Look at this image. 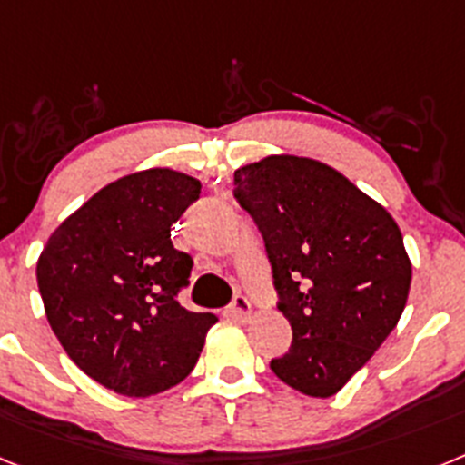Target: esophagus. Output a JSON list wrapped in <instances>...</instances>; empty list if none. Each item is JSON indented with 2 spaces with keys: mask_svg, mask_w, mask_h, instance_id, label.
I'll list each match as a JSON object with an SVG mask.
<instances>
[{
  "mask_svg": "<svg viewBox=\"0 0 465 465\" xmlns=\"http://www.w3.org/2000/svg\"><path fill=\"white\" fill-rule=\"evenodd\" d=\"M230 314L235 316L237 322H246L249 316H252V302H249V298L242 293H235L232 295V302H230Z\"/></svg>",
  "mask_w": 465,
  "mask_h": 465,
  "instance_id": "esophagus-1",
  "label": "esophagus"
}]
</instances>
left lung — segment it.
Here are the masks:
<instances>
[{
  "label": "left lung",
  "mask_w": 465,
  "mask_h": 465,
  "mask_svg": "<svg viewBox=\"0 0 465 465\" xmlns=\"http://www.w3.org/2000/svg\"><path fill=\"white\" fill-rule=\"evenodd\" d=\"M265 244L277 307L293 328L274 375L314 398L361 371L408 302L412 265L396 221L347 176L310 158L270 155L232 179Z\"/></svg>",
  "instance_id": "1"
}]
</instances>
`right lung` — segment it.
I'll return each mask as SVG.
<instances>
[{"instance_id":"right-lung-1","label":"right lung","mask_w":465,"mask_h":465,"mask_svg":"<svg viewBox=\"0 0 465 465\" xmlns=\"http://www.w3.org/2000/svg\"><path fill=\"white\" fill-rule=\"evenodd\" d=\"M200 182L172 170L123 176L94 193L48 237L36 282L69 359L111 391L146 398L186 380L213 314L179 305L193 258L172 223Z\"/></svg>"}]
</instances>
